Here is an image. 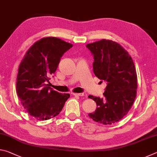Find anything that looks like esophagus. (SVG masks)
<instances>
[{
  "mask_svg": "<svg viewBox=\"0 0 157 157\" xmlns=\"http://www.w3.org/2000/svg\"><path fill=\"white\" fill-rule=\"evenodd\" d=\"M73 95H75V96H83V95H84V94H82V93H81V94H74V93H73V94H72Z\"/></svg>",
  "mask_w": 157,
  "mask_h": 157,
  "instance_id": "obj_1",
  "label": "esophagus"
}]
</instances>
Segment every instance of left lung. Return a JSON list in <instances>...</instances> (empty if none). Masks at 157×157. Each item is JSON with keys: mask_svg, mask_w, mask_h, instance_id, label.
I'll list each match as a JSON object with an SVG mask.
<instances>
[{"mask_svg": "<svg viewBox=\"0 0 157 157\" xmlns=\"http://www.w3.org/2000/svg\"><path fill=\"white\" fill-rule=\"evenodd\" d=\"M86 46L94 56L95 75L107 83L103 98L89 95L98 107L89 116L101 124L115 123L128 113L136 96L134 63L129 53L113 41L102 39Z\"/></svg>", "mask_w": 157, "mask_h": 157, "instance_id": "obj_1", "label": "left lung"}]
</instances>
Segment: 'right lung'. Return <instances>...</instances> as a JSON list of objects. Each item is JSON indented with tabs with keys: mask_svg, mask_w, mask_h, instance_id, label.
<instances>
[{
	"mask_svg": "<svg viewBox=\"0 0 157 157\" xmlns=\"http://www.w3.org/2000/svg\"><path fill=\"white\" fill-rule=\"evenodd\" d=\"M73 45L55 37L34 43L21 61L17 78V92L21 104L37 120H48L62 110L68 94L54 91L48 84L64 53Z\"/></svg>",
	"mask_w": 157,
	"mask_h": 157,
	"instance_id": "right-lung-1",
	"label": "right lung"
}]
</instances>
